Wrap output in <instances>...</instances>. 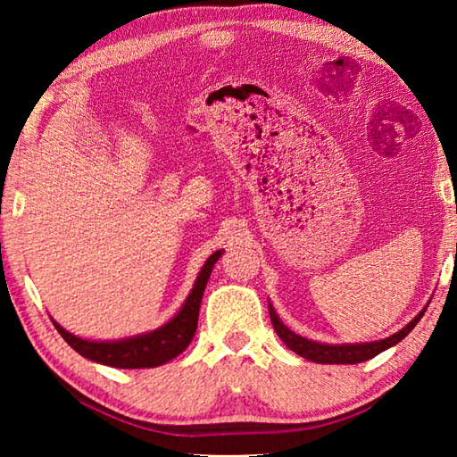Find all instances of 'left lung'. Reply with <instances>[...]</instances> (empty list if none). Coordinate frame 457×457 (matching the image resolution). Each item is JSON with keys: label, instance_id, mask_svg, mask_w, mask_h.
<instances>
[{"label": "left lung", "instance_id": "8db88e82", "mask_svg": "<svg viewBox=\"0 0 457 457\" xmlns=\"http://www.w3.org/2000/svg\"><path fill=\"white\" fill-rule=\"evenodd\" d=\"M268 308H270V320H272V327L276 330V335L284 340V345L288 346L290 351L300 354V357H304L312 362H322V365H357V362L377 357L378 353H383L386 349H391L393 345L401 343V340L413 330L415 324L421 320V316L425 312L423 308V311L417 314L405 328H401L399 332H395V335L386 337L383 340H375V343L322 345V343H316V340H308L304 337H300L296 332H292L288 327H284V322L278 319L272 304H268Z\"/></svg>", "mask_w": 457, "mask_h": 457}]
</instances>
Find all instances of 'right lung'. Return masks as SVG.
I'll return each mask as SVG.
<instances>
[{"label": "right lung", "instance_id": "right-lung-1", "mask_svg": "<svg viewBox=\"0 0 457 457\" xmlns=\"http://www.w3.org/2000/svg\"><path fill=\"white\" fill-rule=\"evenodd\" d=\"M221 250L213 252L207 262L201 268L195 284L189 292L187 300H185L181 311L177 312L171 320L165 322L163 327L154 328L145 335L120 338V340H87L80 337H74L72 332L62 328L56 320L54 327L62 335L72 349L100 365L117 367V369H149L165 365L177 354H181L187 349L191 338L195 337L197 330V319H199V306L201 298H204L205 284L210 280V274L220 260Z\"/></svg>", "mask_w": 457, "mask_h": 457}]
</instances>
